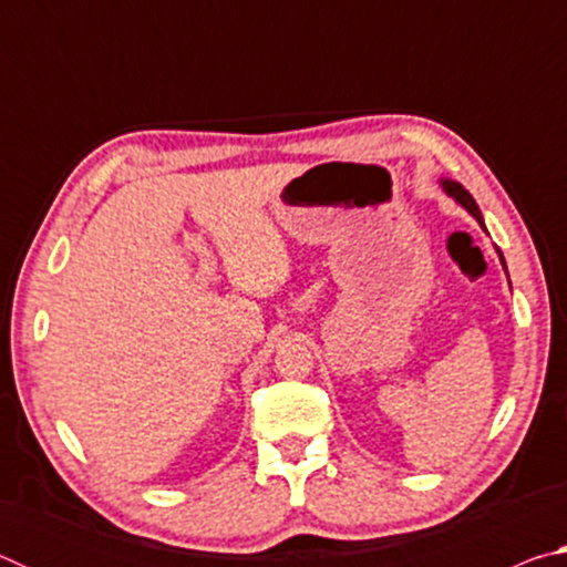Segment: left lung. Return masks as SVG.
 Returning a JSON list of instances; mask_svg holds the SVG:
<instances>
[{
  "label": "left lung",
  "mask_w": 567,
  "mask_h": 567,
  "mask_svg": "<svg viewBox=\"0 0 567 567\" xmlns=\"http://www.w3.org/2000/svg\"><path fill=\"white\" fill-rule=\"evenodd\" d=\"M440 185H443V189L447 192V195L453 197L460 207H465L467 213L477 219L480 227L485 229L483 215H480V207H477V203L473 199V195H470V192H467L463 185H460V182H455V179H440ZM497 255H501V262H503V267H505V260H503V252H501V249H497ZM505 272H507V270H505Z\"/></svg>",
  "instance_id": "obj_1"
}]
</instances>
